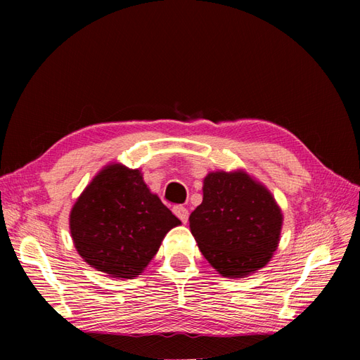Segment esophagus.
Listing matches in <instances>:
<instances>
[{
    "instance_id": "1",
    "label": "esophagus",
    "mask_w": 360,
    "mask_h": 360,
    "mask_svg": "<svg viewBox=\"0 0 360 360\" xmlns=\"http://www.w3.org/2000/svg\"><path fill=\"white\" fill-rule=\"evenodd\" d=\"M172 212H174V214H176L183 224H186V222H188L189 212H188L186 207H183V205H176V207H172Z\"/></svg>"
}]
</instances>
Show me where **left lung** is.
<instances>
[{
    "instance_id": "8db88e82",
    "label": "left lung",
    "mask_w": 360,
    "mask_h": 360,
    "mask_svg": "<svg viewBox=\"0 0 360 360\" xmlns=\"http://www.w3.org/2000/svg\"><path fill=\"white\" fill-rule=\"evenodd\" d=\"M282 221L274 195L250 174L212 171L204 179L202 202L189 216V228L216 271L225 278H245L270 261Z\"/></svg>"
}]
</instances>
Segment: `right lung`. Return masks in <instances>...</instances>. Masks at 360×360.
<instances>
[{
  "instance_id": "add662e5",
  "label": "right lung",
  "mask_w": 360,
  "mask_h": 360,
  "mask_svg": "<svg viewBox=\"0 0 360 360\" xmlns=\"http://www.w3.org/2000/svg\"><path fill=\"white\" fill-rule=\"evenodd\" d=\"M181 222L151 192L141 169L112 162L96 174L73 204L69 228L86 264L111 278L134 279Z\"/></svg>"
}]
</instances>
